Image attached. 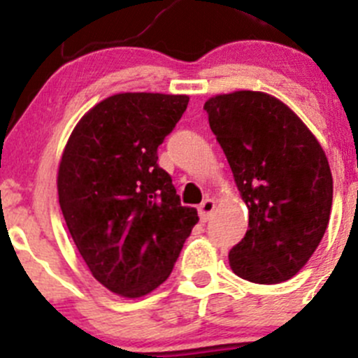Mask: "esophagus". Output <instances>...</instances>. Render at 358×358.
<instances>
[{"label": "esophagus", "instance_id": "esophagus-1", "mask_svg": "<svg viewBox=\"0 0 358 358\" xmlns=\"http://www.w3.org/2000/svg\"><path fill=\"white\" fill-rule=\"evenodd\" d=\"M215 206H216V201L211 199V197H206V199L201 202L199 216H201L202 222H208L209 216H211V213H213V209H215Z\"/></svg>", "mask_w": 358, "mask_h": 358}]
</instances>
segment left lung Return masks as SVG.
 I'll return each instance as SVG.
<instances>
[{"instance_id": "8db88e82", "label": "left lung", "mask_w": 358, "mask_h": 358, "mask_svg": "<svg viewBox=\"0 0 358 358\" xmlns=\"http://www.w3.org/2000/svg\"><path fill=\"white\" fill-rule=\"evenodd\" d=\"M204 109L248 206V232L229 252L230 268L249 282L289 280L329 223L333 176L326 152L294 110L268 93H222Z\"/></svg>"}]
</instances>
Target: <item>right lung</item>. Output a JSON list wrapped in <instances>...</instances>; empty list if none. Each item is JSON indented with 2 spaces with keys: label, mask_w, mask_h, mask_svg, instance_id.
I'll return each mask as SVG.
<instances>
[{
  "label": "right lung",
  "mask_w": 358,
  "mask_h": 358,
  "mask_svg": "<svg viewBox=\"0 0 358 358\" xmlns=\"http://www.w3.org/2000/svg\"><path fill=\"white\" fill-rule=\"evenodd\" d=\"M187 103L189 95L107 96L79 119L60 157L57 189L72 241L92 275L122 298L168 279L199 220L157 164Z\"/></svg>",
  "instance_id": "add662e5"
}]
</instances>
